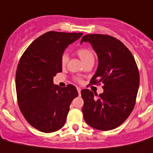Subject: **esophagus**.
<instances>
[{"label":"esophagus","instance_id":"obj_1","mask_svg":"<svg viewBox=\"0 0 153 153\" xmlns=\"http://www.w3.org/2000/svg\"><path fill=\"white\" fill-rule=\"evenodd\" d=\"M76 89H77L78 94H79V96H80V91H81V89H80V88H79V87H77V88H76Z\"/></svg>","mask_w":153,"mask_h":153}]
</instances>
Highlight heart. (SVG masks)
I'll return each mask as SVG.
<instances>
[{
	"instance_id": "b5f03b06",
	"label": "heart",
	"mask_w": 153,
	"mask_h": 153,
	"mask_svg": "<svg viewBox=\"0 0 153 153\" xmlns=\"http://www.w3.org/2000/svg\"><path fill=\"white\" fill-rule=\"evenodd\" d=\"M78 56L81 59L83 63H86L90 61H94V53L92 49L87 47H83L79 48L76 51ZM68 62V56L66 54H63L61 57V65L62 66H65ZM76 80L77 82H81L82 79L79 78H76Z\"/></svg>"
}]
</instances>
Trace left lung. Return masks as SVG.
<instances>
[{
	"instance_id": "1",
	"label": "left lung",
	"mask_w": 153,
	"mask_h": 153,
	"mask_svg": "<svg viewBox=\"0 0 153 153\" xmlns=\"http://www.w3.org/2000/svg\"><path fill=\"white\" fill-rule=\"evenodd\" d=\"M88 42L97 53L98 66L91 85L103 84L104 92L95 98L88 89L81 91L84 120L94 128L108 131L123 123L135 107L139 86V69L127 47L113 36L89 34Z\"/></svg>"
}]
</instances>
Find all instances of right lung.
I'll return each instance as SVG.
<instances>
[{
    "label": "right lung",
    "instance_id": "right-lung-1",
    "mask_svg": "<svg viewBox=\"0 0 153 153\" xmlns=\"http://www.w3.org/2000/svg\"><path fill=\"white\" fill-rule=\"evenodd\" d=\"M83 34L48 32L35 40L21 57L15 85L18 106L30 125L50 133L66 122L72 100L78 96L72 84L59 87L53 76L62 72L61 57L68 45Z\"/></svg>",
    "mask_w": 153,
    "mask_h": 153
}]
</instances>
